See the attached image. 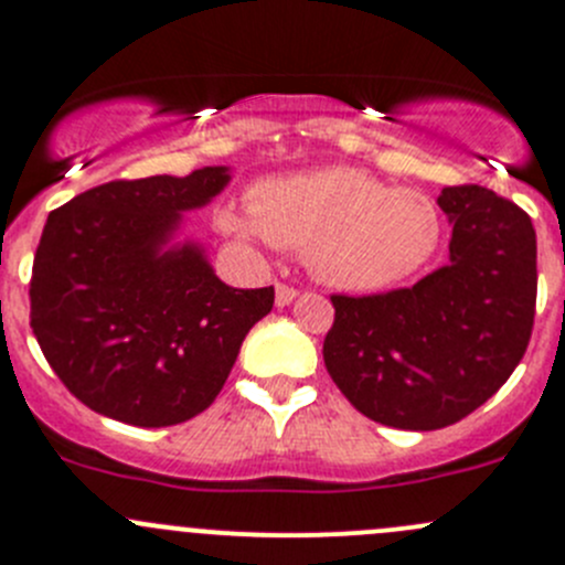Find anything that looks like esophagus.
<instances>
[{
  "instance_id": "1",
  "label": "esophagus",
  "mask_w": 565,
  "mask_h": 565,
  "mask_svg": "<svg viewBox=\"0 0 565 565\" xmlns=\"http://www.w3.org/2000/svg\"><path fill=\"white\" fill-rule=\"evenodd\" d=\"M298 298V289L289 287V284H276V306H289L292 300Z\"/></svg>"
}]
</instances>
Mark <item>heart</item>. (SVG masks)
<instances>
[{"instance_id": "heart-1", "label": "heart", "mask_w": 565, "mask_h": 565, "mask_svg": "<svg viewBox=\"0 0 565 565\" xmlns=\"http://www.w3.org/2000/svg\"><path fill=\"white\" fill-rule=\"evenodd\" d=\"M221 224L300 250L322 281L358 292L407 281L443 237L440 210L426 193L352 167L262 182L254 202L224 210Z\"/></svg>"}]
</instances>
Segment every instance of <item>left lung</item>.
<instances>
[{"mask_svg":"<svg viewBox=\"0 0 565 565\" xmlns=\"http://www.w3.org/2000/svg\"><path fill=\"white\" fill-rule=\"evenodd\" d=\"M451 262L383 295H330L324 369L366 418L431 431L481 407L520 366L535 317V230L481 185L443 188Z\"/></svg>","mask_w":565,"mask_h":565,"instance_id":"1","label":"left lung"}]
</instances>
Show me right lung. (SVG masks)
Masks as SVG:
<instances>
[{
	"label": "right lung",
	"instance_id": "right-lung-1",
	"mask_svg": "<svg viewBox=\"0 0 565 565\" xmlns=\"http://www.w3.org/2000/svg\"><path fill=\"white\" fill-rule=\"evenodd\" d=\"M224 167L111 180L51 210L30 278V324L67 391L106 418L174 426L215 402L273 287L232 289L196 246L163 250Z\"/></svg>",
	"mask_w": 565,
	"mask_h": 565
}]
</instances>
